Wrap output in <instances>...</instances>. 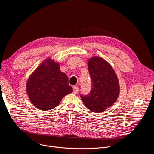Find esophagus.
Here are the masks:
<instances>
[{"mask_svg":"<svg viewBox=\"0 0 154 154\" xmlns=\"http://www.w3.org/2000/svg\"><path fill=\"white\" fill-rule=\"evenodd\" d=\"M78 92V86H74L73 87V93L76 94Z\"/></svg>","mask_w":154,"mask_h":154,"instance_id":"obj_1","label":"esophagus"}]
</instances>
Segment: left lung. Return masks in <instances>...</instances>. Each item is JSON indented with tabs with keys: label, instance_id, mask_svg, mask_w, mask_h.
Listing matches in <instances>:
<instances>
[{
	"label": "left lung",
	"instance_id": "obj_1",
	"mask_svg": "<svg viewBox=\"0 0 154 154\" xmlns=\"http://www.w3.org/2000/svg\"><path fill=\"white\" fill-rule=\"evenodd\" d=\"M88 68L92 90L88 95H80L85 106L92 112L100 113L113 106L120 93L119 79L113 67L103 58L88 59Z\"/></svg>",
	"mask_w": 154,
	"mask_h": 154
}]
</instances>
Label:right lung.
<instances>
[{"mask_svg": "<svg viewBox=\"0 0 154 154\" xmlns=\"http://www.w3.org/2000/svg\"><path fill=\"white\" fill-rule=\"evenodd\" d=\"M26 91L37 108L48 111L57 106L63 97L72 92V88L67 75L60 71L59 63L48 58L32 73Z\"/></svg>", "mask_w": 154, "mask_h": 154, "instance_id": "1", "label": "right lung"}]
</instances>
